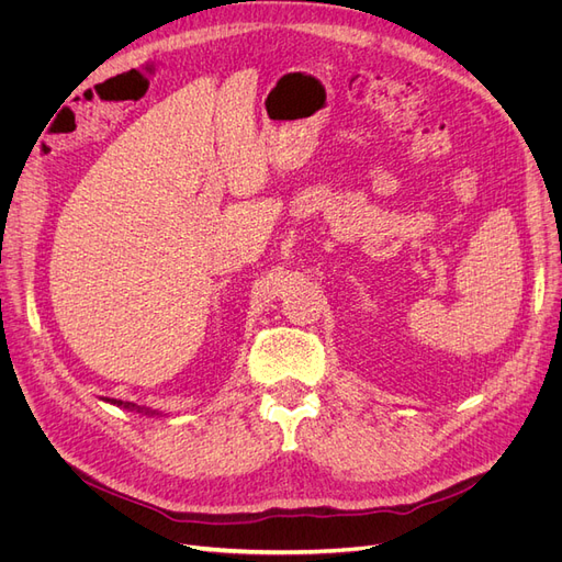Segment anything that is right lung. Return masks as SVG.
Listing matches in <instances>:
<instances>
[{"label":"right lung","instance_id":"obj_1","mask_svg":"<svg viewBox=\"0 0 562 562\" xmlns=\"http://www.w3.org/2000/svg\"><path fill=\"white\" fill-rule=\"evenodd\" d=\"M108 403H112V405H116V407H126V411H135V413H145V415H157L155 411H149V407H140V405H135V403H124V401H116V398H105Z\"/></svg>","mask_w":562,"mask_h":562}]
</instances>
